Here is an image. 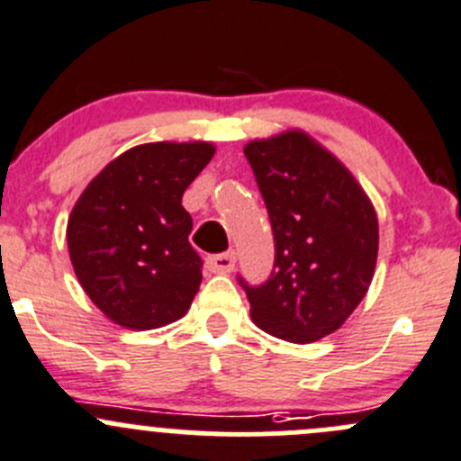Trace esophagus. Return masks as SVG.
<instances>
[{
    "mask_svg": "<svg viewBox=\"0 0 461 461\" xmlns=\"http://www.w3.org/2000/svg\"><path fill=\"white\" fill-rule=\"evenodd\" d=\"M236 265V254L234 252H222V254H213V257L207 258V267L212 272L218 274H227L231 272Z\"/></svg>",
    "mask_w": 461,
    "mask_h": 461,
    "instance_id": "esophagus-1",
    "label": "esophagus"
}]
</instances>
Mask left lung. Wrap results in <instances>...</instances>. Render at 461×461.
<instances>
[{
  "label": "left lung",
  "mask_w": 461,
  "mask_h": 461,
  "mask_svg": "<svg viewBox=\"0 0 461 461\" xmlns=\"http://www.w3.org/2000/svg\"><path fill=\"white\" fill-rule=\"evenodd\" d=\"M267 207L274 267L243 285L260 330L292 343L332 334L355 312L373 281L379 225L355 176L303 131L245 144Z\"/></svg>",
  "instance_id": "obj_1"
}]
</instances>
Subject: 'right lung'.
I'll use <instances>...</instances> for the list:
<instances>
[{"mask_svg": "<svg viewBox=\"0 0 461 461\" xmlns=\"http://www.w3.org/2000/svg\"><path fill=\"white\" fill-rule=\"evenodd\" d=\"M209 142H149L111 160L77 198L67 227L73 269L113 323H174L203 281L183 194L213 158Z\"/></svg>", "mask_w": 461, "mask_h": 461, "instance_id": "1", "label": "right lung"}]
</instances>
